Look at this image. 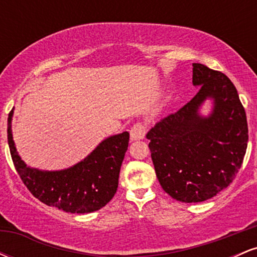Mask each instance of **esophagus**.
Instances as JSON below:
<instances>
[{
    "label": "esophagus",
    "instance_id": "1",
    "mask_svg": "<svg viewBox=\"0 0 257 257\" xmlns=\"http://www.w3.org/2000/svg\"><path fill=\"white\" fill-rule=\"evenodd\" d=\"M146 135V126L143 123H135L131 129L132 140H141Z\"/></svg>",
    "mask_w": 257,
    "mask_h": 257
}]
</instances>
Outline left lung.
<instances>
[{
  "label": "left lung",
  "mask_w": 257,
  "mask_h": 257,
  "mask_svg": "<svg viewBox=\"0 0 257 257\" xmlns=\"http://www.w3.org/2000/svg\"><path fill=\"white\" fill-rule=\"evenodd\" d=\"M192 82L200 87L193 99L146 135L159 184L184 203L204 202L229 186L247 146L245 110L231 79L193 64ZM208 97L214 101L213 112L202 117L198 110Z\"/></svg>",
  "instance_id": "left-lung-1"
}]
</instances>
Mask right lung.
<instances>
[{"label":"right lung","mask_w":257,"mask_h":257,"mask_svg":"<svg viewBox=\"0 0 257 257\" xmlns=\"http://www.w3.org/2000/svg\"><path fill=\"white\" fill-rule=\"evenodd\" d=\"M12 116L8 114V145L20 179L38 200L72 214L96 211L112 199L118 187L119 170L128 150L129 133L105 139L93 152L71 168L42 172L26 167L18 155L12 135Z\"/></svg>","instance_id":"obj_1"}]
</instances>
